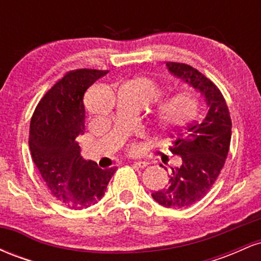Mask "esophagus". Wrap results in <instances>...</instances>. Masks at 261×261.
Wrapping results in <instances>:
<instances>
[{
    "label": "esophagus",
    "mask_w": 261,
    "mask_h": 261,
    "mask_svg": "<svg viewBox=\"0 0 261 261\" xmlns=\"http://www.w3.org/2000/svg\"><path fill=\"white\" fill-rule=\"evenodd\" d=\"M147 162H134V166L136 167V168H140V169H142V168H146V167H147Z\"/></svg>",
    "instance_id": "obj_1"
}]
</instances>
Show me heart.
I'll return each instance as SVG.
<instances>
[{
  "label": "heart",
  "mask_w": 261,
  "mask_h": 261,
  "mask_svg": "<svg viewBox=\"0 0 261 261\" xmlns=\"http://www.w3.org/2000/svg\"><path fill=\"white\" fill-rule=\"evenodd\" d=\"M125 87L136 92L145 106L154 103L163 95V89L146 77L135 79ZM196 110L197 97L195 93L191 91L178 92L172 97L160 101L155 109V124L162 130L167 131L179 128L193 120Z\"/></svg>",
  "instance_id": "obj_1"
}]
</instances>
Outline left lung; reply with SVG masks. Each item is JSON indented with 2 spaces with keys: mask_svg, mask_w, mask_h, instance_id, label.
<instances>
[{
  "mask_svg": "<svg viewBox=\"0 0 261 261\" xmlns=\"http://www.w3.org/2000/svg\"><path fill=\"white\" fill-rule=\"evenodd\" d=\"M167 67L199 89L207 106L200 120L178 131L169 151L180 155L181 166L172 168L168 187L152 194L164 207L187 208L200 201L220 175L229 151L232 121L222 93L212 81L190 65L167 62Z\"/></svg>",
  "mask_w": 261,
  "mask_h": 261,
  "instance_id": "1",
  "label": "left lung"
}]
</instances>
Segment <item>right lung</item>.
<instances>
[{"label": "right lung", "mask_w": 261, "mask_h": 261, "mask_svg": "<svg viewBox=\"0 0 261 261\" xmlns=\"http://www.w3.org/2000/svg\"><path fill=\"white\" fill-rule=\"evenodd\" d=\"M107 72L91 68L67 72L45 93L31 120L34 164L56 200L73 210L99 201L116 172V167L100 169L83 160L76 141L85 130V92Z\"/></svg>", "instance_id": "add662e5"}]
</instances>
